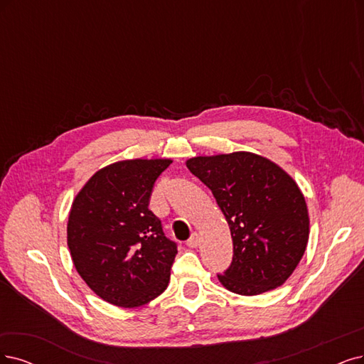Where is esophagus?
Listing matches in <instances>:
<instances>
[{"label":"esophagus","mask_w":364,"mask_h":364,"mask_svg":"<svg viewBox=\"0 0 364 364\" xmlns=\"http://www.w3.org/2000/svg\"><path fill=\"white\" fill-rule=\"evenodd\" d=\"M187 246H189V247H198L199 246V234H192L191 235V238L189 240H187V243H186Z\"/></svg>","instance_id":"34e87169"}]
</instances>
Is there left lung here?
<instances>
[{
  "label": "left lung",
  "instance_id": "1",
  "mask_svg": "<svg viewBox=\"0 0 364 364\" xmlns=\"http://www.w3.org/2000/svg\"><path fill=\"white\" fill-rule=\"evenodd\" d=\"M213 192L230 225L234 257L218 274L240 295L284 285L303 258L309 240L304 196L289 175L262 156L237 151L186 161Z\"/></svg>",
  "mask_w": 364,
  "mask_h": 364
}]
</instances>
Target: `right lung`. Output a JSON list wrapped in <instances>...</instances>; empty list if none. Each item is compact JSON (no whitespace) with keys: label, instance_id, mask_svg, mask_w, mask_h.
<instances>
[{"label":"right lung","instance_id":"add662e5","mask_svg":"<svg viewBox=\"0 0 364 364\" xmlns=\"http://www.w3.org/2000/svg\"><path fill=\"white\" fill-rule=\"evenodd\" d=\"M172 160L134 159L97 171L76 195L67 246L76 272L100 299L119 307L150 303L169 284L177 245L148 210Z\"/></svg>","mask_w":364,"mask_h":364}]
</instances>
